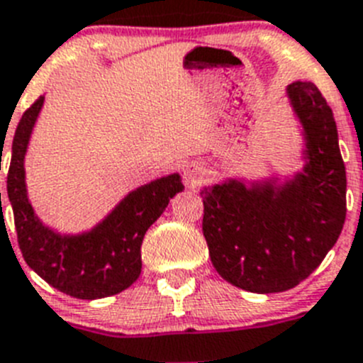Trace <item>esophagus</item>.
Returning a JSON list of instances; mask_svg holds the SVG:
<instances>
[{"instance_id": "esophagus-1", "label": "esophagus", "mask_w": 363, "mask_h": 363, "mask_svg": "<svg viewBox=\"0 0 363 363\" xmlns=\"http://www.w3.org/2000/svg\"><path fill=\"white\" fill-rule=\"evenodd\" d=\"M184 179L189 186H201L208 179V172L201 162H189L184 168Z\"/></svg>"}]
</instances>
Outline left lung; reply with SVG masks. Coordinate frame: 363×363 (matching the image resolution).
Here are the masks:
<instances>
[{"label": "left lung", "mask_w": 363, "mask_h": 363, "mask_svg": "<svg viewBox=\"0 0 363 363\" xmlns=\"http://www.w3.org/2000/svg\"><path fill=\"white\" fill-rule=\"evenodd\" d=\"M302 123L306 164L275 181H224L201 191L202 233L211 262L224 280L251 293L298 286L325 259L345 222V164L329 104L308 81L287 86Z\"/></svg>", "instance_id": "8db88e82"}]
</instances>
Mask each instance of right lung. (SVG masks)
<instances>
[{"instance_id": "add662e5", "label": "right lung", "mask_w": 363, "mask_h": 363, "mask_svg": "<svg viewBox=\"0 0 363 363\" xmlns=\"http://www.w3.org/2000/svg\"><path fill=\"white\" fill-rule=\"evenodd\" d=\"M43 101L41 96L23 113L11 146L6 194L14 211L19 250L25 262L61 293L83 300L117 295L139 279L145 233L161 217L169 199L184 186L179 174L166 175L130 191L112 213L90 231L81 235L55 233L32 210L23 166Z\"/></svg>"}]
</instances>
